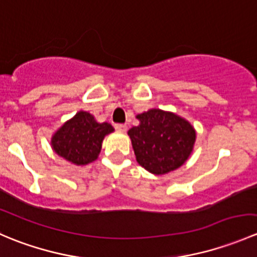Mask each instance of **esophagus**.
Segmentation results:
<instances>
[{
	"instance_id": "1",
	"label": "esophagus",
	"mask_w": 257,
	"mask_h": 257,
	"mask_svg": "<svg viewBox=\"0 0 257 257\" xmlns=\"http://www.w3.org/2000/svg\"><path fill=\"white\" fill-rule=\"evenodd\" d=\"M114 128H115L118 132L125 133L126 129H128V126H126V124H115V125H114Z\"/></svg>"
}]
</instances>
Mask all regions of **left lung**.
<instances>
[{"label":"left lung","instance_id":"1","mask_svg":"<svg viewBox=\"0 0 257 257\" xmlns=\"http://www.w3.org/2000/svg\"><path fill=\"white\" fill-rule=\"evenodd\" d=\"M128 131L137 162L154 175L177 170L188 160L196 141L195 128L177 113L153 108L137 115Z\"/></svg>","mask_w":257,"mask_h":257}]
</instances>
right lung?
<instances>
[{"instance_id": "add662e5", "label": "right lung", "mask_w": 257, "mask_h": 257, "mask_svg": "<svg viewBox=\"0 0 257 257\" xmlns=\"http://www.w3.org/2000/svg\"><path fill=\"white\" fill-rule=\"evenodd\" d=\"M113 132L110 123H99L89 112L79 110L54 132L51 147L64 160L83 167L97 159L105 136Z\"/></svg>"}]
</instances>
